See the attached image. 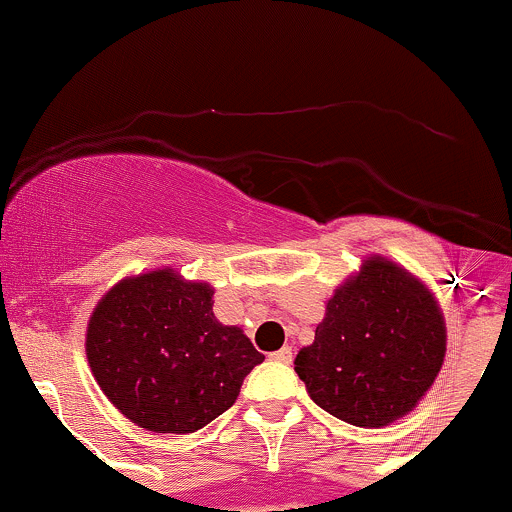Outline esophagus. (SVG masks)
<instances>
[{"label": "esophagus", "mask_w": 512, "mask_h": 512, "mask_svg": "<svg viewBox=\"0 0 512 512\" xmlns=\"http://www.w3.org/2000/svg\"><path fill=\"white\" fill-rule=\"evenodd\" d=\"M270 358H272V361H278V364H290V361H293V348L283 346L280 351L270 353Z\"/></svg>", "instance_id": "esophagus-1"}]
</instances>
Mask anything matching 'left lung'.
<instances>
[{
  "instance_id": "obj_1",
  "label": "left lung",
  "mask_w": 512,
  "mask_h": 512,
  "mask_svg": "<svg viewBox=\"0 0 512 512\" xmlns=\"http://www.w3.org/2000/svg\"><path fill=\"white\" fill-rule=\"evenodd\" d=\"M444 351V315L427 285L374 255L331 295L295 371L328 414L356 427H386L427 394Z\"/></svg>"
}]
</instances>
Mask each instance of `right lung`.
Returning a JSON list of instances; mask_svg holds the SVG:
<instances>
[{
  "instance_id": "add662e5",
  "label": "right lung",
  "mask_w": 512,
  "mask_h": 512,
  "mask_svg": "<svg viewBox=\"0 0 512 512\" xmlns=\"http://www.w3.org/2000/svg\"><path fill=\"white\" fill-rule=\"evenodd\" d=\"M214 288L176 270L113 285L90 315L85 353L113 407L138 427L189 434L227 412L265 361L237 326L214 318Z\"/></svg>"
}]
</instances>
